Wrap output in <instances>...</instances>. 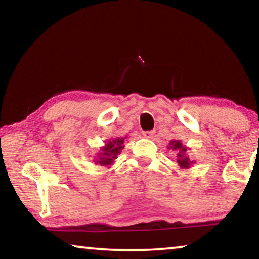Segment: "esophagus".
I'll list each match as a JSON object with an SVG mask.
<instances>
[{
    "instance_id": "34e87169",
    "label": "esophagus",
    "mask_w": 259,
    "mask_h": 259,
    "mask_svg": "<svg viewBox=\"0 0 259 259\" xmlns=\"http://www.w3.org/2000/svg\"><path fill=\"white\" fill-rule=\"evenodd\" d=\"M154 133H155L154 130H150V131H143V135H144V137H146V138H151V137H153Z\"/></svg>"
}]
</instances>
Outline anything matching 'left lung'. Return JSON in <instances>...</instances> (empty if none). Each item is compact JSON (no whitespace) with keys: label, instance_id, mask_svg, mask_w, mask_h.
I'll return each mask as SVG.
<instances>
[{"label":"left lung","instance_id":"left-lung-1","mask_svg":"<svg viewBox=\"0 0 259 259\" xmlns=\"http://www.w3.org/2000/svg\"><path fill=\"white\" fill-rule=\"evenodd\" d=\"M169 147L173 151L178 152V153H176V158H178V163L180 165V167L188 168L192 162H194V161H190V159H189L186 155L187 149L181 144V142H180V141L170 142Z\"/></svg>","mask_w":259,"mask_h":259}]
</instances>
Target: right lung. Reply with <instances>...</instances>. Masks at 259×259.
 <instances>
[{
  "label": "right lung",
  "instance_id": "right-lung-1",
  "mask_svg": "<svg viewBox=\"0 0 259 259\" xmlns=\"http://www.w3.org/2000/svg\"><path fill=\"white\" fill-rule=\"evenodd\" d=\"M123 142H124V138H116L115 141L107 143L106 147L102 149V153H100L101 155L97 163H100V165H110L113 162V160L116 159L120 151L123 149Z\"/></svg>",
  "mask_w": 259,
  "mask_h": 259
}]
</instances>
